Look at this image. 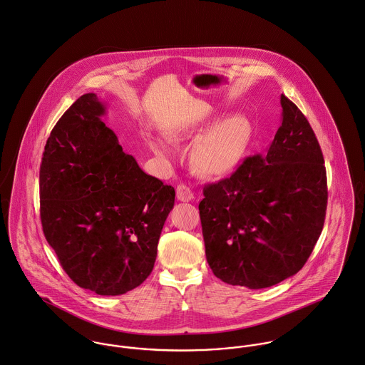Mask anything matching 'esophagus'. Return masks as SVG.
Returning a JSON list of instances; mask_svg holds the SVG:
<instances>
[{"mask_svg":"<svg viewBox=\"0 0 365 365\" xmlns=\"http://www.w3.org/2000/svg\"><path fill=\"white\" fill-rule=\"evenodd\" d=\"M176 196H178V199L180 202H190V200H193V192L186 185H179L176 187Z\"/></svg>","mask_w":365,"mask_h":365,"instance_id":"34e87169","label":"esophagus"}]
</instances>
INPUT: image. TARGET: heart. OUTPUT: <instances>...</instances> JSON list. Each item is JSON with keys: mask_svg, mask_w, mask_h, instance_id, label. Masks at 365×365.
Here are the masks:
<instances>
[{"mask_svg": "<svg viewBox=\"0 0 365 365\" xmlns=\"http://www.w3.org/2000/svg\"><path fill=\"white\" fill-rule=\"evenodd\" d=\"M252 138L251 121L244 115L228 117L212 128L192 150V162L197 170L212 176L228 173L241 159ZM152 148L168 153L162 140H152Z\"/></svg>", "mask_w": 365, "mask_h": 365, "instance_id": "1", "label": "heart"}]
</instances>
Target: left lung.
<instances>
[{"label":"left lung","mask_w":365,"mask_h":365,"mask_svg":"<svg viewBox=\"0 0 365 365\" xmlns=\"http://www.w3.org/2000/svg\"><path fill=\"white\" fill-rule=\"evenodd\" d=\"M282 124L264 155L247 156L199 203L206 258L225 284L269 288L299 272L323 230L327 176L302 111L281 96Z\"/></svg>","instance_id":"1"}]
</instances>
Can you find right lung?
I'll list each match as a JSON object with an SVG mask.
<instances>
[{
  "instance_id": "right-lung-1",
  "label": "right lung",
  "mask_w": 365,
  "mask_h": 365,
  "mask_svg": "<svg viewBox=\"0 0 365 365\" xmlns=\"http://www.w3.org/2000/svg\"><path fill=\"white\" fill-rule=\"evenodd\" d=\"M104 114V104L87 93L53 127L39 170L41 221L74 284L115 296L152 272L175 189L123 150Z\"/></svg>"
}]
</instances>
